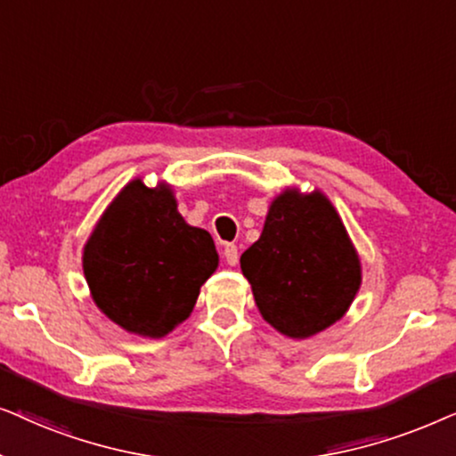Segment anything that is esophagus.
Listing matches in <instances>:
<instances>
[{
	"instance_id": "esophagus-1",
	"label": "esophagus",
	"mask_w": 456,
	"mask_h": 456,
	"mask_svg": "<svg viewBox=\"0 0 456 456\" xmlns=\"http://www.w3.org/2000/svg\"><path fill=\"white\" fill-rule=\"evenodd\" d=\"M223 256H224V260H227V265H232V266L238 265V260H240L238 246H235V244H227V246H224Z\"/></svg>"
}]
</instances>
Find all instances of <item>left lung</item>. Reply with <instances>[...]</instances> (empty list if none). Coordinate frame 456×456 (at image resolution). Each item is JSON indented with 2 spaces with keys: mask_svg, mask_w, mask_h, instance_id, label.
Here are the masks:
<instances>
[{
  "mask_svg": "<svg viewBox=\"0 0 456 456\" xmlns=\"http://www.w3.org/2000/svg\"><path fill=\"white\" fill-rule=\"evenodd\" d=\"M240 265L265 321L298 339L342 319L361 285V263L342 218L319 191H283Z\"/></svg>",
  "mask_w": 456,
  "mask_h": 456,
  "instance_id": "1",
  "label": "left lung"
}]
</instances>
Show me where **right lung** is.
Listing matches in <instances>:
<instances>
[{
  "label": "right lung",
  "mask_w": 456,
  "mask_h": 456,
  "mask_svg": "<svg viewBox=\"0 0 456 456\" xmlns=\"http://www.w3.org/2000/svg\"><path fill=\"white\" fill-rule=\"evenodd\" d=\"M216 265L210 233L183 221L167 185L150 190L142 179L114 198L83 252L95 305L145 338L167 336L190 317Z\"/></svg>",
  "instance_id": "right-lung-1"
}]
</instances>
